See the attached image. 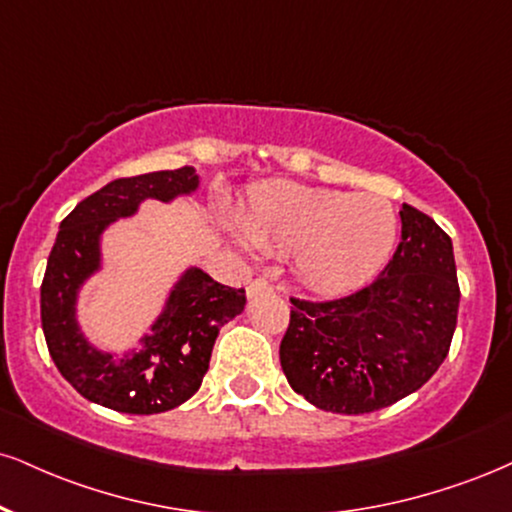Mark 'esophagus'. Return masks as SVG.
<instances>
[{
	"mask_svg": "<svg viewBox=\"0 0 512 512\" xmlns=\"http://www.w3.org/2000/svg\"><path fill=\"white\" fill-rule=\"evenodd\" d=\"M264 293H272V286H269L267 281L257 279L248 286V298H257V295H264Z\"/></svg>",
	"mask_w": 512,
	"mask_h": 512,
	"instance_id": "esophagus-1",
	"label": "esophagus"
}]
</instances>
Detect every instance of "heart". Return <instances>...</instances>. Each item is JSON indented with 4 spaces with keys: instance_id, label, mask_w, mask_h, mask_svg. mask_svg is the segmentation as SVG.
<instances>
[{
    "instance_id": "heart-1",
    "label": "heart",
    "mask_w": 512,
    "mask_h": 512,
    "mask_svg": "<svg viewBox=\"0 0 512 512\" xmlns=\"http://www.w3.org/2000/svg\"><path fill=\"white\" fill-rule=\"evenodd\" d=\"M243 238L264 255H291L300 281L322 295L360 291L398 240V214L377 193H350L291 181L252 190L238 212Z\"/></svg>"
}]
</instances>
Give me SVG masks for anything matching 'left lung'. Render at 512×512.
I'll use <instances>...</instances> for the list:
<instances>
[{
  "mask_svg": "<svg viewBox=\"0 0 512 512\" xmlns=\"http://www.w3.org/2000/svg\"><path fill=\"white\" fill-rule=\"evenodd\" d=\"M400 221L396 255L372 286L331 303L293 300L281 369L319 410L389 408L446 360L460 305L453 243L420 209L403 205Z\"/></svg>",
  "mask_w": 512,
  "mask_h": 512,
  "instance_id": "1",
  "label": "left lung"
}]
</instances>
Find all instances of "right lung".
<instances>
[{"mask_svg":"<svg viewBox=\"0 0 512 512\" xmlns=\"http://www.w3.org/2000/svg\"><path fill=\"white\" fill-rule=\"evenodd\" d=\"M197 188L195 166L116 178L59 224L40 288L42 331L61 377L90 403L126 415L178 408L200 389L221 326L245 310L243 288L221 286L188 264L145 334L123 353L92 343L80 326V293L104 269L102 238L109 226L135 217L145 200L171 205Z\"/></svg>","mask_w":512,"mask_h":512,"instance_id":"obj_1","label":"right lung"}]
</instances>
